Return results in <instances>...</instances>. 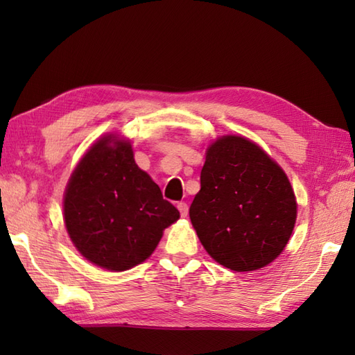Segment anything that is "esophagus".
I'll return each instance as SVG.
<instances>
[{"label": "esophagus", "mask_w": 355, "mask_h": 355, "mask_svg": "<svg viewBox=\"0 0 355 355\" xmlns=\"http://www.w3.org/2000/svg\"><path fill=\"white\" fill-rule=\"evenodd\" d=\"M177 207H178V210H180V214H182V216H186L187 212H189V207H187L186 202H178Z\"/></svg>", "instance_id": "esophagus-1"}]
</instances>
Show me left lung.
<instances>
[{
    "instance_id": "8db88e82",
    "label": "left lung",
    "mask_w": 355,
    "mask_h": 355,
    "mask_svg": "<svg viewBox=\"0 0 355 355\" xmlns=\"http://www.w3.org/2000/svg\"><path fill=\"white\" fill-rule=\"evenodd\" d=\"M200 182L189 216L218 263L253 271L282 253L296 224L297 202L281 166L256 143L223 135L206 150Z\"/></svg>"
}]
</instances>
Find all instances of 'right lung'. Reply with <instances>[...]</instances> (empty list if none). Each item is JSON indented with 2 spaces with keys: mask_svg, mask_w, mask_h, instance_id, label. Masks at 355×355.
Returning a JSON list of instances; mask_svg holds the SVG:
<instances>
[{
  "mask_svg": "<svg viewBox=\"0 0 355 355\" xmlns=\"http://www.w3.org/2000/svg\"><path fill=\"white\" fill-rule=\"evenodd\" d=\"M178 218L177 207L135 164L131 143L112 134L88 149L64 195V221L74 247L110 271L148 259Z\"/></svg>",
  "mask_w": 355,
  "mask_h": 355,
  "instance_id": "right-lung-1",
  "label": "right lung"
}]
</instances>
